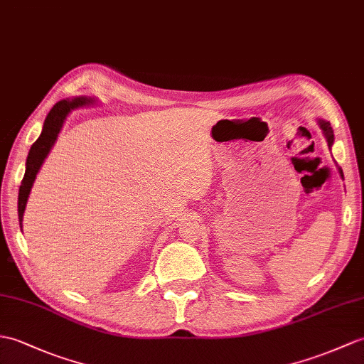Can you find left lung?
<instances>
[{
  "label": "left lung",
  "mask_w": 364,
  "mask_h": 364,
  "mask_svg": "<svg viewBox=\"0 0 364 364\" xmlns=\"http://www.w3.org/2000/svg\"><path fill=\"white\" fill-rule=\"evenodd\" d=\"M316 122H318V125H319V129L323 130V134H324V138H326V141H327V146H328V149H332V146H333V141H335V136H333V130H332V127H331V122H328V121H324V119H316ZM338 172H340L341 178L344 180V175H343L341 167H338Z\"/></svg>",
  "instance_id": "8db88e82"
}]
</instances>
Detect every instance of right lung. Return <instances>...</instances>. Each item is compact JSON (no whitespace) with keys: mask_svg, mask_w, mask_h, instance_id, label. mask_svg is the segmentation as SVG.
<instances>
[{"mask_svg":"<svg viewBox=\"0 0 364 364\" xmlns=\"http://www.w3.org/2000/svg\"><path fill=\"white\" fill-rule=\"evenodd\" d=\"M96 104L95 97H88V96H79V97H66L58 100V102L50 108V112L48 113L45 124H43V130H41L38 139L32 144V147L28 154L26 159V172H24V178L20 186V192H18V220H20V228H23V215H24V209H26L28 205V198L31 189L33 186V181L37 178V173L40 172L41 164L45 163L46 156L49 155L50 149L54 147V144L58 138V133H60L62 127L66 121V117L70 116L73 109H77L82 107H88ZM23 231V230H21Z\"/></svg>","mask_w":364,"mask_h":364,"instance_id":"obj_1","label":"right lung"}]
</instances>
